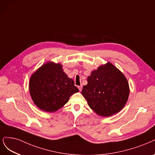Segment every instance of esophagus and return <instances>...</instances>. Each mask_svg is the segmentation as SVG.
<instances>
[{
    "label": "esophagus",
    "mask_w": 155,
    "mask_h": 155,
    "mask_svg": "<svg viewBox=\"0 0 155 155\" xmlns=\"http://www.w3.org/2000/svg\"><path fill=\"white\" fill-rule=\"evenodd\" d=\"M82 88H83V87H82V86H79V87H78L79 90V91H80V92H81V90H82Z\"/></svg>",
    "instance_id": "obj_1"
}]
</instances>
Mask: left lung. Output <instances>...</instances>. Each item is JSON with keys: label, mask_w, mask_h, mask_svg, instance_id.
<instances>
[{"label": "left lung", "mask_w": 155, "mask_h": 155, "mask_svg": "<svg viewBox=\"0 0 155 155\" xmlns=\"http://www.w3.org/2000/svg\"><path fill=\"white\" fill-rule=\"evenodd\" d=\"M82 95L95 113L110 117L124 107L130 94L125 76L110 62L99 66L87 78Z\"/></svg>", "instance_id": "obj_1"}]
</instances>
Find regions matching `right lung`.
Returning <instances> with one entry per match:
<instances>
[{"label": "right lung", "instance_id": "1", "mask_svg": "<svg viewBox=\"0 0 155 155\" xmlns=\"http://www.w3.org/2000/svg\"><path fill=\"white\" fill-rule=\"evenodd\" d=\"M62 65L49 61L31 75L29 83L31 97L39 109L47 112L62 108L71 96L79 92L74 80L63 72Z\"/></svg>", "mask_w": 155, "mask_h": 155}]
</instances>
